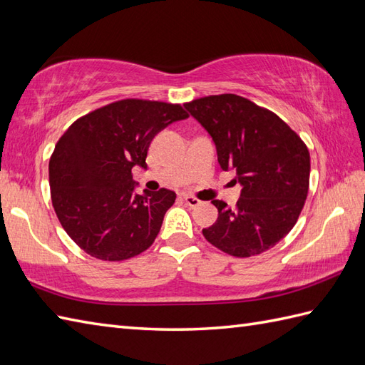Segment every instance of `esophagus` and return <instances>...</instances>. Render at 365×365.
<instances>
[{
	"label": "esophagus",
	"mask_w": 365,
	"mask_h": 365,
	"mask_svg": "<svg viewBox=\"0 0 365 365\" xmlns=\"http://www.w3.org/2000/svg\"><path fill=\"white\" fill-rule=\"evenodd\" d=\"M182 200H184V202L187 204V206H190V207H197L198 204L201 202L198 198L190 197V195H182Z\"/></svg>",
	"instance_id": "esophagus-1"
}]
</instances>
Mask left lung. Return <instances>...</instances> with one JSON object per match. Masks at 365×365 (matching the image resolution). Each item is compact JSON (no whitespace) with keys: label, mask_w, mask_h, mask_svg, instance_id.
Here are the masks:
<instances>
[{"label":"left lung","mask_w":365,"mask_h":365,"mask_svg":"<svg viewBox=\"0 0 365 365\" xmlns=\"http://www.w3.org/2000/svg\"><path fill=\"white\" fill-rule=\"evenodd\" d=\"M215 142L223 170H235V209L213 200L218 218L202 235L234 257L268 251L294 227L308 195L309 152L277 114L237 94L184 103Z\"/></svg>","instance_id":"obj_1"}]
</instances>
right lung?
<instances>
[{"label":"right lung","mask_w":365,"mask_h":365,"mask_svg":"<svg viewBox=\"0 0 365 365\" xmlns=\"http://www.w3.org/2000/svg\"><path fill=\"white\" fill-rule=\"evenodd\" d=\"M187 118L180 103L123 99L82 115L63 133L49 159L51 200L80 250L120 262L153 245L176 193H135L131 168H147L150 142Z\"/></svg>","instance_id":"right-lung-1"}]
</instances>
